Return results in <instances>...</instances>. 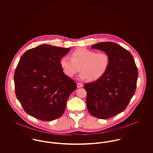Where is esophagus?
Returning a JSON list of instances; mask_svg holds the SVG:
<instances>
[{
  "label": "esophagus",
  "mask_w": 153,
  "mask_h": 153,
  "mask_svg": "<svg viewBox=\"0 0 153 153\" xmlns=\"http://www.w3.org/2000/svg\"><path fill=\"white\" fill-rule=\"evenodd\" d=\"M83 87V85L81 83H78L77 84V87L78 88H81Z\"/></svg>",
  "instance_id": "1"
}]
</instances>
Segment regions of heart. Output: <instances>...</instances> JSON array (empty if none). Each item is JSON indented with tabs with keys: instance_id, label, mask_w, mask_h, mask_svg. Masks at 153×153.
Masks as SVG:
<instances>
[{
	"instance_id": "b5f03b06",
	"label": "heart",
	"mask_w": 153,
	"mask_h": 153,
	"mask_svg": "<svg viewBox=\"0 0 153 153\" xmlns=\"http://www.w3.org/2000/svg\"><path fill=\"white\" fill-rule=\"evenodd\" d=\"M60 65L66 75L74 77L79 70L81 79L95 81L107 72L109 65V57L104 52H97L85 48H78L71 53V58L65 56L60 60ZM80 68H79V67Z\"/></svg>"
}]
</instances>
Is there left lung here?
<instances>
[{
    "label": "left lung",
    "instance_id": "1",
    "mask_svg": "<svg viewBox=\"0 0 153 153\" xmlns=\"http://www.w3.org/2000/svg\"><path fill=\"white\" fill-rule=\"evenodd\" d=\"M109 57V65L100 79L84 85L90 114L100 119L112 117L127 108L137 86L138 71L131 53L111 42L92 45Z\"/></svg>",
    "mask_w": 153,
    "mask_h": 153
}]
</instances>
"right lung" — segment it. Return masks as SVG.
Here are the masks:
<instances>
[{"label": "right lung", "instance_id": "obj_1", "mask_svg": "<svg viewBox=\"0 0 153 153\" xmlns=\"http://www.w3.org/2000/svg\"><path fill=\"white\" fill-rule=\"evenodd\" d=\"M70 48L41 45L26 51L14 74L16 97L25 111L36 119L49 121L61 117L75 81L63 72L61 59Z\"/></svg>", "mask_w": 153, "mask_h": 153}]
</instances>
